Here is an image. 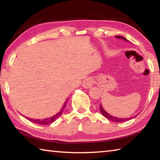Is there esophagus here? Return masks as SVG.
Here are the masks:
<instances>
[{
	"label": "esophagus",
	"instance_id": "1",
	"mask_svg": "<svg viewBox=\"0 0 160 160\" xmlns=\"http://www.w3.org/2000/svg\"><path fill=\"white\" fill-rule=\"evenodd\" d=\"M93 83H94V81L92 80V78H88L83 81L82 87L85 89H88V88H91L92 86Z\"/></svg>",
	"mask_w": 160,
	"mask_h": 160
}]
</instances>
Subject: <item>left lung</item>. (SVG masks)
<instances>
[{"label":"left lung","mask_w":160,"mask_h":160,"mask_svg":"<svg viewBox=\"0 0 160 160\" xmlns=\"http://www.w3.org/2000/svg\"><path fill=\"white\" fill-rule=\"evenodd\" d=\"M116 38H118V39H123L124 41H126V42H129L128 39H126L125 37H123L122 36H115ZM99 109H100V112H101L102 114L104 116V117H106L107 119H109V120L113 121V122H125V121L130 120V119H131L132 118H134L137 115H135V116H132V117H130V118H118V117H115V116L110 115L109 113H108L106 111H105L104 109H103V107L101 104H100L99 106ZM139 114V113H138Z\"/></svg>","instance_id":"8db88e82"}]
</instances>
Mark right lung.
I'll list each match as a JSON object with an SVG mask.
<instances>
[{
    "mask_svg": "<svg viewBox=\"0 0 160 160\" xmlns=\"http://www.w3.org/2000/svg\"><path fill=\"white\" fill-rule=\"evenodd\" d=\"M66 103H67V101H66V102L64 103L63 106V107H62V109H61L60 112H59L58 113H56L55 116H51V117H50V118H44V119H42V120H41V119H33V118H28V120H29L30 121H32V122L37 123V124H39V125H48V124L53 123V121H55L58 118L60 117V116L61 115L62 112H63L65 107H66Z\"/></svg>",
    "mask_w": 160,
    "mask_h": 160,
    "instance_id": "1",
    "label": "right lung"
}]
</instances>
